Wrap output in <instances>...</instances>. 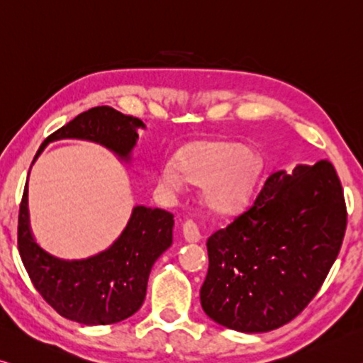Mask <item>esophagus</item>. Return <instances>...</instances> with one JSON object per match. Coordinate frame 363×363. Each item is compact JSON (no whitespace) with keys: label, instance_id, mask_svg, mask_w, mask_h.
<instances>
[{"label":"esophagus","instance_id":"esophagus-1","mask_svg":"<svg viewBox=\"0 0 363 363\" xmlns=\"http://www.w3.org/2000/svg\"><path fill=\"white\" fill-rule=\"evenodd\" d=\"M183 237H185L188 243H196L201 240L199 228L193 220H186L185 224H183Z\"/></svg>","mask_w":363,"mask_h":363}]
</instances>
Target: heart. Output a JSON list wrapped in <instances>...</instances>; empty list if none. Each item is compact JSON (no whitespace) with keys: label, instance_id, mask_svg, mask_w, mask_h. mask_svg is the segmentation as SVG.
Wrapping results in <instances>:
<instances>
[{"label":"heart","instance_id":"b5f03b06","mask_svg":"<svg viewBox=\"0 0 363 363\" xmlns=\"http://www.w3.org/2000/svg\"><path fill=\"white\" fill-rule=\"evenodd\" d=\"M263 162L253 149L240 143L206 141L178 152L174 164L164 165L160 182L180 189L183 180L204 186V199L217 213H233L252 201Z\"/></svg>","mask_w":363,"mask_h":363}]
</instances>
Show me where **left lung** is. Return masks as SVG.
<instances>
[{
	"instance_id": "obj_1",
	"label": "left lung",
	"mask_w": 363,
	"mask_h": 363,
	"mask_svg": "<svg viewBox=\"0 0 363 363\" xmlns=\"http://www.w3.org/2000/svg\"><path fill=\"white\" fill-rule=\"evenodd\" d=\"M345 224L342 186L331 162L272 174L252 208L208 238L204 313L240 333L286 325L320 291Z\"/></svg>"
}]
</instances>
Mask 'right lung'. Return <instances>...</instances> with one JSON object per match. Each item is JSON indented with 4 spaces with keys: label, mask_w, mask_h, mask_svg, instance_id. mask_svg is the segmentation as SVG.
Returning a JSON list of instances; mask_svg holds the SVG:
<instances>
[{
    "label": "right lung",
    "mask_w": 363,
    "mask_h": 363,
    "mask_svg": "<svg viewBox=\"0 0 363 363\" xmlns=\"http://www.w3.org/2000/svg\"><path fill=\"white\" fill-rule=\"evenodd\" d=\"M138 130H146L139 118L111 107H94L50 135L32 165L50 143L61 139L100 144L128 164L138 143ZM172 240L174 216L164 209L135 206L123 232L104 252L82 259L58 258L43 250L32 233L27 177L18 225L21 259L42 297L68 320L100 326L135 315L146 298L150 269L170 248Z\"/></svg>",
    "instance_id": "1"
}]
</instances>
